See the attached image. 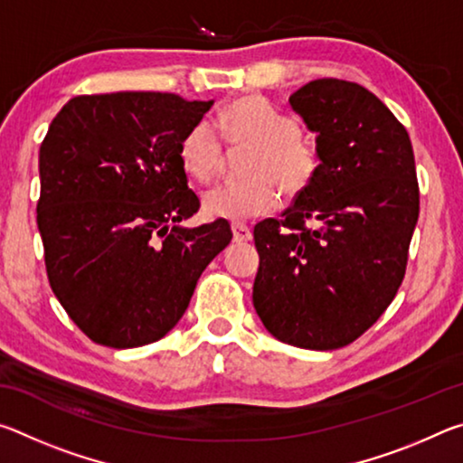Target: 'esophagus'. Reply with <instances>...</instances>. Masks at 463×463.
Returning <instances> with one entry per match:
<instances>
[{
    "label": "esophagus",
    "instance_id": "1",
    "mask_svg": "<svg viewBox=\"0 0 463 463\" xmlns=\"http://www.w3.org/2000/svg\"><path fill=\"white\" fill-rule=\"evenodd\" d=\"M231 229H232L234 241H239V242H247V241H250V237H253V232H250L249 226L242 222H232Z\"/></svg>",
    "mask_w": 463,
    "mask_h": 463
}]
</instances>
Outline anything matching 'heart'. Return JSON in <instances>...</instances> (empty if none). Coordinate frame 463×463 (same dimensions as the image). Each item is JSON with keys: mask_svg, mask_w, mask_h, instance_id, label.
<instances>
[{"mask_svg": "<svg viewBox=\"0 0 463 463\" xmlns=\"http://www.w3.org/2000/svg\"><path fill=\"white\" fill-rule=\"evenodd\" d=\"M218 130L232 145H250L245 155L247 177L229 179L203 194L210 218L245 221L271 213L279 186L296 195L307 190L318 171L317 148L300 135V124L261 96L231 101L218 114ZM221 135L208 120H198L179 143V163L195 182H210L221 169Z\"/></svg>", "mask_w": 463, "mask_h": 463, "instance_id": "heart-1", "label": "heart"}]
</instances>
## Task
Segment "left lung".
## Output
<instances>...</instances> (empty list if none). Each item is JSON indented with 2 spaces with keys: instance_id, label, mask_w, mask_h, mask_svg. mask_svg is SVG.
I'll return each mask as SVG.
<instances>
[{
  "instance_id": "left-lung-1",
  "label": "left lung",
  "mask_w": 463,
  "mask_h": 463,
  "mask_svg": "<svg viewBox=\"0 0 463 463\" xmlns=\"http://www.w3.org/2000/svg\"><path fill=\"white\" fill-rule=\"evenodd\" d=\"M289 106L317 132L318 171L278 218L255 224L253 307L281 343L339 349L401 288L419 221L409 132L372 91L315 80Z\"/></svg>"
}]
</instances>
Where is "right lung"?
Returning a JSON list of instances; mask_svg holds the SVG:
<instances>
[{
    "label": "right lung",
    "mask_w": 463,
    "mask_h": 463,
    "mask_svg": "<svg viewBox=\"0 0 463 463\" xmlns=\"http://www.w3.org/2000/svg\"><path fill=\"white\" fill-rule=\"evenodd\" d=\"M213 104L99 93L69 99L51 122L36 222L52 292L93 343L130 349L165 336L231 242L224 218L179 224L200 208L179 143Z\"/></svg>",
    "instance_id": "1"
}]
</instances>
